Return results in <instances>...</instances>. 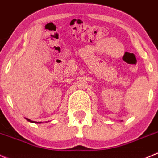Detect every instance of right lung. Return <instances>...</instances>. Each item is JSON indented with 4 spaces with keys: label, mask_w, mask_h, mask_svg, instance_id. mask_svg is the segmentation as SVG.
Returning a JSON list of instances; mask_svg holds the SVG:
<instances>
[{
    "label": "right lung",
    "mask_w": 158,
    "mask_h": 158,
    "mask_svg": "<svg viewBox=\"0 0 158 158\" xmlns=\"http://www.w3.org/2000/svg\"><path fill=\"white\" fill-rule=\"evenodd\" d=\"M26 120H27V121H29V122H31V123H41V122H39V123H38V122H36V121H32V120H29V119H27V118H26Z\"/></svg>",
    "instance_id": "right-lung-1"
}]
</instances>
